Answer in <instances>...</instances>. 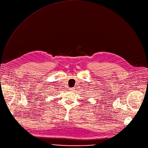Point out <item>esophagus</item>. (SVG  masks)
Instances as JSON below:
<instances>
[{
  "instance_id": "34e87169",
  "label": "esophagus",
  "mask_w": 148,
  "mask_h": 148,
  "mask_svg": "<svg viewBox=\"0 0 148 148\" xmlns=\"http://www.w3.org/2000/svg\"><path fill=\"white\" fill-rule=\"evenodd\" d=\"M70 90L71 91V92H73V91L74 90V89L73 88H70Z\"/></svg>"
}]
</instances>
